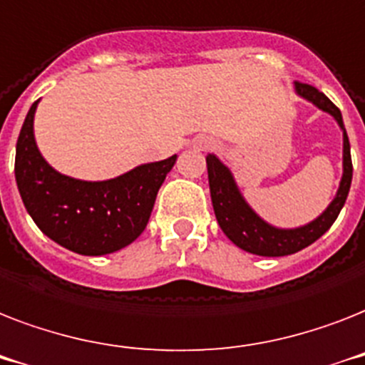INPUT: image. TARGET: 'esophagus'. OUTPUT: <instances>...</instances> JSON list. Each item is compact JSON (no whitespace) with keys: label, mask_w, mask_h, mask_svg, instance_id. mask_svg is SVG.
<instances>
[{"label":"esophagus","mask_w":365,"mask_h":365,"mask_svg":"<svg viewBox=\"0 0 365 365\" xmlns=\"http://www.w3.org/2000/svg\"><path fill=\"white\" fill-rule=\"evenodd\" d=\"M209 147V141L207 139H200V141L194 143V148H197V150H203V148Z\"/></svg>","instance_id":"obj_1"}]
</instances>
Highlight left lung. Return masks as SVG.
Wrapping results in <instances>:
<instances>
[{"label": "left lung", "instance_id": "left-lung-1", "mask_svg": "<svg viewBox=\"0 0 365 365\" xmlns=\"http://www.w3.org/2000/svg\"><path fill=\"white\" fill-rule=\"evenodd\" d=\"M296 94L320 110H324L335 118L343 132V175H341L339 188L337 194L331 200V203L326 207L322 215L303 224L299 228H277L265 222L260 215L247 203L237 182L233 179L232 171L215 156L207 154V173H209V188H211V201L215 215H217L218 226L226 233V237L239 249L247 250L250 255L258 256H288L305 249L317 239L322 237L335 218L345 205L349 190L352 182V162H351V143L346 135L345 124L341 110L326 98L322 92L311 86V84L294 83Z\"/></svg>", "mask_w": 365, "mask_h": 365}]
</instances>
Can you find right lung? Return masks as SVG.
Returning a JSON list of instances; mask_svg holds the SVG:
<instances>
[{"label": "right lung", "instance_id": "1", "mask_svg": "<svg viewBox=\"0 0 365 365\" xmlns=\"http://www.w3.org/2000/svg\"><path fill=\"white\" fill-rule=\"evenodd\" d=\"M28 110L16 141L14 177L26 211L54 243L84 256H103L133 243L147 228L165 175L177 154L141 164L109 180H81L52 168L37 148Z\"/></svg>", "mask_w": 365, "mask_h": 365}]
</instances>
